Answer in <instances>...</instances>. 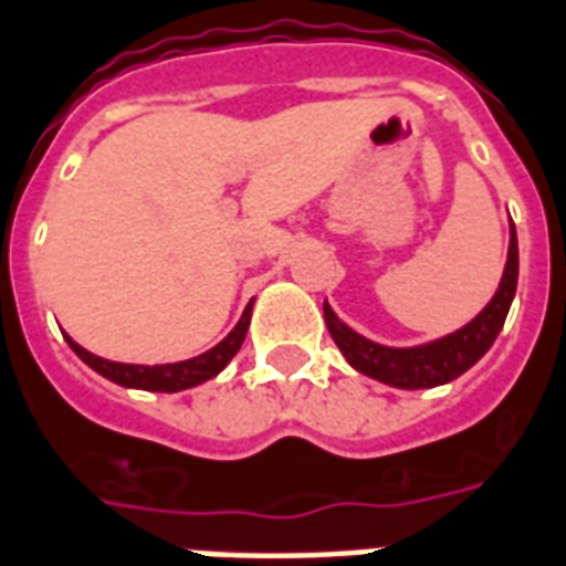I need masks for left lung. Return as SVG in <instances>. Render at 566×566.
Instances as JSON below:
<instances>
[{
  "label": "left lung",
  "mask_w": 566,
  "mask_h": 566,
  "mask_svg": "<svg viewBox=\"0 0 566 566\" xmlns=\"http://www.w3.org/2000/svg\"><path fill=\"white\" fill-rule=\"evenodd\" d=\"M516 275H520V249H516V228L511 226L507 264H504L502 284L490 305L472 323H465L463 329H457L454 335L442 340H433L427 347H409V350L379 347L374 340L361 338L350 326H344L326 302H323V317H326V326H329V335L338 344V350L347 356L356 370L395 388H433L460 377L493 347L495 335L502 332L504 317L511 312Z\"/></svg>",
  "instance_id": "1"
}]
</instances>
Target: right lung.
Returning a JSON list of instances; mask_svg holds the SVG:
<instances>
[{
    "label": "right lung",
    "instance_id": "1",
    "mask_svg": "<svg viewBox=\"0 0 566 566\" xmlns=\"http://www.w3.org/2000/svg\"><path fill=\"white\" fill-rule=\"evenodd\" d=\"M249 321H252V302L245 305L243 317L237 323L234 329L228 332L226 340H219L213 350L201 353L196 359L187 361H175V365H120V361H109L101 359V356H94V353L82 350L80 344L73 338H67L71 344V350L80 356L88 368H94L97 374H103L112 382H118V386L127 388H145V391H184V388H192L198 382H205V379L216 377L219 370L226 368L228 361L234 359L237 350H240V344L245 338V329H249Z\"/></svg>",
    "mask_w": 566,
    "mask_h": 566
}]
</instances>
